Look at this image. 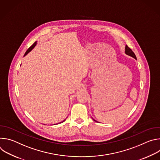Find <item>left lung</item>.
Returning a JSON list of instances; mask_svg holds the SVG:
<instances>
[{"instance_id":"obj_1","label":"left lung","mask_w":160,"mask_h":160,"mask_svg":"<svg viewBox=\"0 0 160 160\" xmlns=\"http://www.w3.org/2000/svg\"><path fill=\"white\" fill-rule=\"evenodd\" d=\"M125 53H126L127 54H128V55H129V56L133 57V58H135V59H137L136 56H135L134 52L132 51V49H131L130 48H129L127 46V45H126V46H125Z\"/></svg>"}]
</instances>
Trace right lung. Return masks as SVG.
Segmentation results:
<instances>
[{
  "instance_id": "right-lung-1",
  "label": "right lung",
  "mask_w": 160,
  "mask_h": 160,
  "mask_svg": "<svg viewBox=\"0 0 160 160\" xmlns=\"http://www.w3.org/2000/svg\"><path fill=\"white\" fill-rule=\"evenodd\" d=\"M36 44H37V42H35V43L32 45V46H30V47L28 49V50L27 51V52H25V56H26V55H27L29 52H30V51H31L34 48V47L35 46ZM63 122H64V121H63Z\"/></svg>"
}]
</instances>
